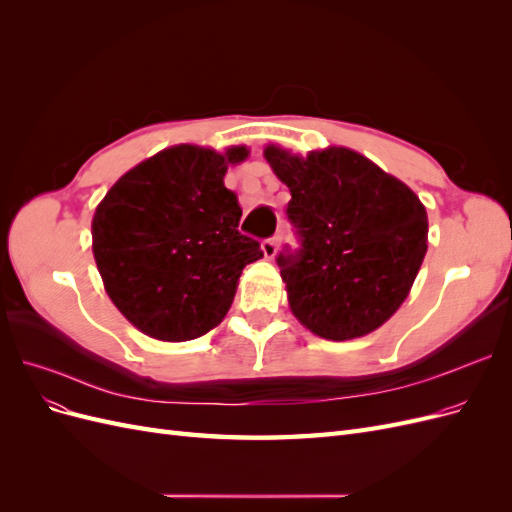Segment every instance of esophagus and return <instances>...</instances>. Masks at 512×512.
Returning a JSON list of instances; mask_svg holds the SVG:
<instances>
[{
	"label": "esophagus",
	"instance_id": "obj_1",
	"mask_svg": "<svg viewBox=\"0 0 512 512\" xmlns=\"http://www.w3.org/2000/svg\"><path fill=\"white\" fill-rule=\"evenodd\" d=\"M260 250L262 254H265V258H273L277 254V237H271V239H265L260 243Z\"/></svg>",
	"mask_w": 512,
	"mask_h": 512
}]
</instances>
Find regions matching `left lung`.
Wrapping results in <instances>:
<instances>
[{
  "mask_svg": "<svg viewBox=\"0 0 512 512\" xmlns=\"http://www.w3.org/2000/svg\"><path fill=\"white\" fill-rule=\"evenodd\" d=\"M265 158L288 185V220L301 247L277 256L288 303L318 337L344 342L389 320L406 301L427 252V211L418 196L346 147Z\"/></svg>",
  "mask_w": 512,
  "mask_h": 512,
  "instance_id": "1",
  "label": "left lung"
}]
</instances>
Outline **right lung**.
Returning <instances> with one entry per match:
<instances>
[{"instance_id":"obj_1","label":"right lung","mask_w":512,"mask_h":512,"mask_svg":"<svg viewBox=\"0 0 512 512\" xmlns=\"http://www.w3.org/2000/svg\"><path fill=\"white\" fill-rule=\"evenodd\" d=\"M196 145L168 147L128 170L98 205L91 237L108 297L138 331L188 342L218 327L241 271L262 258L237 230L241 207L224 185L247 158Z\"/></svg>"}]
</instances>
